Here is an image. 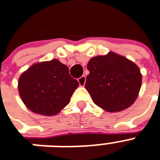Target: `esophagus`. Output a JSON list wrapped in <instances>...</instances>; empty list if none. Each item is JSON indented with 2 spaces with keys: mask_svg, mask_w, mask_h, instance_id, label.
Segmentation results:
<instances>
[{
  "mask_svg": "<svg viewBox=\"0 0 160 160\" xmlns=\"http://www.w3.org/2000/svg\"><path fill=\"white\" fill-rule=\"evenodd\" d=\"M78 82L80 84V86H84L85 85V82H86V76H82L81 78H78Z\"/></svg>",
  "mask_w": 160,
  "mask_h": 160,
  "instance_id": "1",
  "label": "esophagus"
}]
</instances>
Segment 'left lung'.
I'll return each mask as SVG.
<instances>
[{"label":"left lung","mask_w":160,"mask_h":160,"mask_svg":"<svg viewBox=\"0 0 160 160\" xmlns=\"http://www.w3.org/2000/svg\"><path fill=\"white\" fill-rule=\"evenodd\" d=\"M89 74L85 88L93 102L108 112H119L138 97L142 75L138 66L124 57L109 52L88 63Z\"/></svg>","instance_id":"8db88e82"}]
</instances>
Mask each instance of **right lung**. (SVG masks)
Listing matches in <instances>:
<instances>
[{"label":"right lung","instance_id":"add662e5","mask_svg":"<svg viewBox=\"0 0 160 160\" xmlns=\"http://www.w3.org/2000/svg\"><path fill=\"white\" fill-rule=\"evenodd\" d=\"M78 82L68 68L57 59L36 63L22 74L18 82L20 96L31 111L52 116L70 102Z\"/></svg>","mask_w":160,"mask_h":160}]
</instances>
